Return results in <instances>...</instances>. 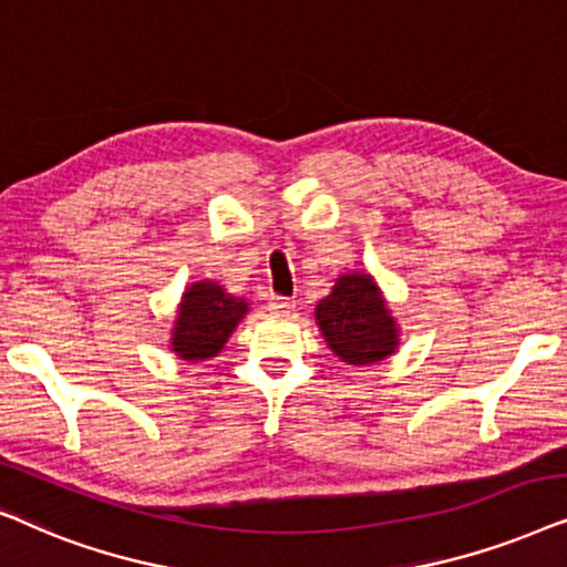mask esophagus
<instances>
[{"label": "esophagus", "mask_w": 567, "mask_h": 567, "mask_svg": "<svg viewBox=\"0 0 567 567\" xmlns=\"http://www.w3.org/2000/svg\"><path fill=\"white\" fill-rule=\"evenodd\" d=\"M296 303H292L290 298H282V296H271L269 298V311L271 313H290Z\"/></svg>", "instance_id": "esophagus-1"}]
</instances>
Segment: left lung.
<instances>
[{
  "instance_id": "1",
  "label": "left lung",
  "mask_w": 567,
  "mask_h": 567,
  "mask_svg": "<svg viewBox=\"0 0 567 567\" xmlns=\"http://www.w3.org/2000/svg\"><path fill=\"white\" fill-rule=\"evenodd\" d=\"M316 323L329 350L347 365H373L399 347V327L371 275H342L316 306Z\"/></svg>"
}]
</instances>
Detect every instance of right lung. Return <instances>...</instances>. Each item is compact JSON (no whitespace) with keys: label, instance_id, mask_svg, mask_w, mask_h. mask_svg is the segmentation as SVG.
I'll list each match as a JSON object with an SVG mask.
<instances>
[{"label":"right lung","instance_id":"obj_1","mask_svg":"<svg viewBox=\"0 0 567 567\" xmlns=\"http://www.w3.org/2000/svg\"><path fill=\"white\" fill-rule=\"evenodd\" d=\"M246 313V300L233 298L213 279L188 285L173 321L171 350L192 362L215 358Z\"/></svg>","mask_w":567,"mask_h":567}]
</instances>
